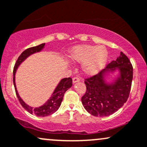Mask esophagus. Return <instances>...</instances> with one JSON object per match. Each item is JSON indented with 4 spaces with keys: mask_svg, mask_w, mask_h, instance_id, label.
<instances>
[{
    "mask_svg": "<svg viewBox=\"0 0 147 147\" xmlns=\"http://www.w3.org/2000/svg\"><path fill=\"white\" fill-rule=\"evenodd\" d=\"M79 82H80V79H79L78 77H74V78L72 79V83L73 84H75Z\"/></svg>",
    "mask_w": 147,
    "mask_h": 147,
    "instance_id": "esophagus-1",
    "label": "esophagus"
}]
</instances>
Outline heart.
Returning <instances> with one entry per match:
<instances>
[{
    "label": "heart",
    "instance_id": "heart-1",
    "mask_svg": "<svg viewBox=\"0 0 147 147\" xmlns=\"http://www.w3.org/2000/svg\"><path fill=\"white\" fill-rule=\"evenodd\" d=\"M69 59L73 63H82V72L88 76H93L105 67L107 61L108 51L105 46L79 45L70 50Z\"/></svg>",
    "mask_w": 147,
    "mask_h": 147
}]
</instances>
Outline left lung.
<instances>
[{"mask_svg":"<svg viewBox=\"0 0 147 147\" xmlns=\"http://www.w3.org/2000/svg\"><path fill=\"white\" fill-rule=\"evenodd\" d=\"M133 66L123 52L98 75L85 80L86 93L82 102L95 117H107L128 100L133 80Z\"/></svg>","mask_w":147,"mask_h":147,"instance_id":"left-lung-1","label":"left lung"}]
</instances>
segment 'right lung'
<instances>
[{
    "mask_svg": "<svg viewBox=\"0 0 147 147\" xmlns=\"http://www.w3.org/2000/svg\"><path fill=\"white\" fill-rule=\"evenodd\" d=\"M45 43H42L40 44L38 46L28 48V49H26L21 54V55L19 56L18 59L17 60L15 65L14 67L13 70V82H14V88H15L16 94H17V98H18L19 102H20L21 105H22L24 109L26 111H28L29 113L31 114H34V115L38 116V117H47V116L51 115V114H54L56 111L59 109L60 107L61 102H62L63 98V96L65 94V91L67 89L70 88L72 85V79L70 77L68 78H63L61 80L59 83L56 86L55 89L53 91L52 94L50 96V98L47 100L45 102L44 104L42 105L39 106V107H33L31 106L28 105L26 104L22 98L19 96L18 91L17 89V86H16L15 83V74L17 72V70L18 69L19 65L24 62L27 58L29 57L32 54H35V53L40 52L42 51L43 49L45 48Z\"/></svg>",
    "mask_w": 147,
    "mask_h": 147,
    "instance_id": "add662e5",
    "label": "right lung"
}]
</instances>
